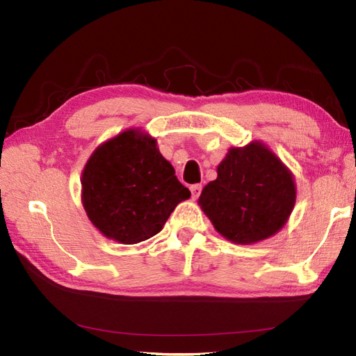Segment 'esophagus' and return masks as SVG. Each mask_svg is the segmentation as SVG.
<instances>
[{
  "instance_id": "esophagus-1",
  "label": "esophagus",
  "mask_w": 356,
  "mask_h": 356,
  "mask_svg": "<svg viewBox=\"0 0 356 356\" xmlns=\"http://www.w3.org/2000/svg\"><path fill=\"white\" fill-rule=\"evenodd\" d=\"M190 190H191V194H193V199H197L200 193H202V185H193Z\"/></svg>"
}]
</instances>
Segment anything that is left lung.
<instances>
[{
  "mask_svg": "<svg viewBox=\"0 0 356 356\" xmlns=\"http://www.w3.org/2000/svg\"><path fill=\"white\" fill-rule=\"evenodd\" d=\"M297 200V184L274 151L261 140L231 147L205 185L199 207L214 229L237 245H254L283 228Z\"/></svg>",
  "mask_w": 356,
  "mask_h": 356,
  "instance_id": "obj_1",
  "label": "left lung"
}]
</instances>
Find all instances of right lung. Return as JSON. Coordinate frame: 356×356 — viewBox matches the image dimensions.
I'll list each match as a JSON object with an SVG mask.
<instances>
[{
    "label": "right lung",
    "mask_w": 356,
    "mask_h": 356,
    "mask_svg": "<svg viewBox=\"0 0 356 356\" xmlns=\"http://www.w3.org/2000/svg\"><path fill=\"white\" fill-rule=\"evenodd\" d=\"M191 193L179 182L157 140L140 127L102 142L81 177V202L104 237L122 245L147 240Z\"/></svg>",
    "instance_id": "add662e5"
}]
</instances>
